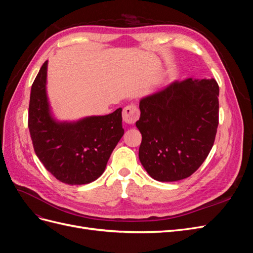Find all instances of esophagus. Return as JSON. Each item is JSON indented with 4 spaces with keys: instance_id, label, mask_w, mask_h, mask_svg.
Here are the masks:
<instances>
[{
    "instance_id": "esophagus-1",
    "label": "esophagus",
    "mask_w": 253,
    "mask_h": 253,
    "mask_svg": "<svg viewBox=\"0 0 253 253\" xmlns=\"http://www.w3.org/2000/svg\"><path fill=\"white\" fill-rule=\"evenodd\" d=\"M139 118V111L137 109V106L134 104H129L124 109V113H122V119L126 125L133 126L135 122Z\"/></svg>"
}]
</instances>
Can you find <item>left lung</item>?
<instances>
[{
  "label": "left lung",
  "mask_w": 253,
  "mask_h": 253,
  "mask_svg": "<svg viewBox=\"0 0 253 253\" xmlns=\"http://www.w3.org/2000/svg\"><path fill=\"white\" fill-rule=\"evenodd\" d=\"M215 79H187L140 99L139 160L152 178L192 175L210 153L218 126Z\"/></svg>",
  "instance_id": "left-lung-1"
}]
</instances>
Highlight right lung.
Segmentation results:
<instances>
[{
  "mask_svg": "<svg viewBox=\"0 0 253 253\" xmlns=\"http://www.w3.org/2000/svg\"><path fill=\"white\" fill-rule=\"evenodd\" d=\"M45 61L32 85L28 128L40 162L67 185H85L100 177L121 137L122 109L104 116L61 121L53 115L47 96Z\"/></svg>",
  "mask_w": 253,
  "mask_h": 253,
  "instance_id": "add662e5",
  "label": "right lung"
}]
</instances>
